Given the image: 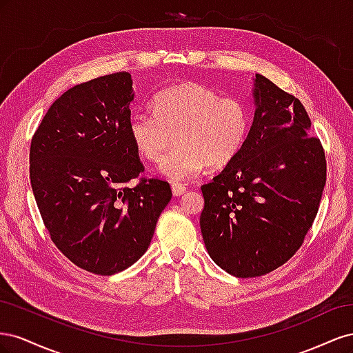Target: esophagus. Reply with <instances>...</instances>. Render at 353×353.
<instances>
[{"label": "esophagus", "mask_w": 353, "mask_h": 353, "mask_svg": "<svg viewBox=\"0 0 353 353\" xmlns=\"http://www.w3.org/2000/svg\"><path fill=\"white\" fill-rule=\"evenodd\" d=\"M172 193H174V196H181V194H184L185 191H187V187L185 185H183V184H179V183H172Z\"/></svg>", "instance_id": "obj_1"}]
</instances>
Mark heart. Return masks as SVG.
I'll return each instance as SVG.
<instances>
[{
	"label": "heart",
	"instance_id": "b5f03b06",
	"mask_svg": "<svg viewBox=\"0 0 353 353\" xmlns=\"http://www.w3.org/2000/svg\"><path fill=\"white\" fill-rule=\"evenodd\" d=\"M150 112H137L128 130L135 150L148 162H159L176 138V147L160 163L172 179L197 175L206 165H230L244 147L252 110L243 99L222 95L196 82L172 85L154 95Z\"/></svg>",
	"mask_w": 353,
	"mask_h": 353
}]
</instances>
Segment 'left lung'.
Here are the masks:
<instances>
[{"label":"left lung","instance_id":"obj_1","mask_svg":"<svg viewBox=\"0 0 353 353\" xmlns=\"http://www.w3.org/2000/svg\"><path fill=\"white\" fill-rule=\"evenodd\" d=\"M256 112L239 156L201 185L200 230L223 271L253 279L284 265L311 230L327 179L321 141L294 95L254 77Z\"/></svg>","mask_w":353,"mask_h":353}]
</instances>
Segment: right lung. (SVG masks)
Returning a JSON list of instances; mask_svg holds the SVG:
<instances>
[{
	"mask_svg": "<svg viewBox=\"0 0 353 353\" xmlns=\"http://www.w3.org/2000/svg\"><path fill=\"white\" fill-rule=\"evenodd\" d=\"M132 99L128 72L74 85L51 104L30 141V185L50 239L97 275L141 258L172 197L168 181L141 175L128 130Z\"/></svg>",
	"mask_w": 353,
	"mask_h": 353,
	"instance_id": "right-lung-1",
	"label": "right lung"
}]
</instances>
